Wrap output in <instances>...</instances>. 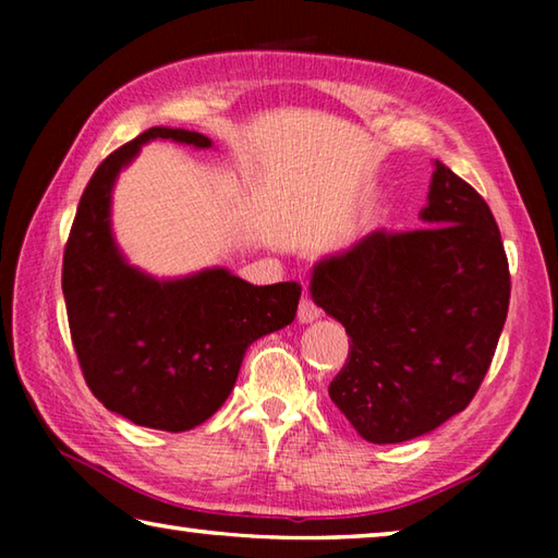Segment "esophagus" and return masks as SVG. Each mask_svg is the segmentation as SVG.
<instances>
[{
	"label": "esophagus",
	"mask_w": 558,
	"mask_h": 558,
	"mask_svg": "<svg viewBox=\"0 0 558 558\" xmlns=\"http://www.w3.org/2000/svg\"><path fill=\"white\" fill-rule=\"evenodd\" d=\"M317 317H319V310L315 307V302L305 295L300 300V307H298V323L310 325V323H315Z\"/></svg>",
	"instance_id": "1"
}]
</instances>
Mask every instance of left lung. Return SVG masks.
I'll list each match as a JSON object with an SVG mask.
<instances>
[{"mask_svg":"<svg viewBox=\"0 0 558 558\" xmlns=\"http://www.w3.org/2000/svg\"><path fill=\"white\" fill-rule=\"evenodd\" d=\"M426 229L369 233L310 270V298L349 344L329 399L364 440H413L472 401L509 307V268L483 196L436 162Z\"/></svg>","mask_w":558,"mask_h":558,"instance_id":"obj_1","label":"left lung"}]
</instances>
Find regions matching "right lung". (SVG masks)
Listing matches in <instances>:
<instances>
[{"label":"right lung","instance_id":"1","mask_svg":"<svg viewBox=\"0 0 558 558\" xmlns=\"http://www.w3.org/2000/svg\"><path fill=\"white\" fill-rule=\"evenodd\" d=\"M153 140L211 149L202 132L149 128L116 149L81 196L63 253V298L90 391L135 426L182 433L221 409L245 349L288 327L298 282L251 286L229 268L157 278L132 266L112 233V189Z\"/></svg>","mask_w":558,"mask_h":558}]
</instances>
